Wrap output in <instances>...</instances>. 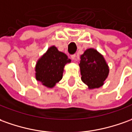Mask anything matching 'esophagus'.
Masks as SVG:
<instances>
[{"label":"esophagus","instance_id":"obj_1","mask_svg":"<svg viewBox=\"0 0 132 132\" xmlns=\"http://www.w3.org/2000/svg\"><path fill=\"white\" fill-rule=\"evenodd\" d=\"M70 57H71V59L72 60H75V57H76V55H75V54H71L70 55Z\"/></svg>","mask_w":132,"mask_h":132}]
</instances>
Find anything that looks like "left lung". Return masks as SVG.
Segmentation results:
<instances>
[{"label":"left lung","mask_w":132,"mask_h":132,"mask_svg":"<svg viewBox=\"0 0 132 132\" xmlns=\"http://www.w3.org/2000/svg\"><path fill=\"white\" fill-rule=\"evenodd\" d=\"M81 80L88 88H98L104 83L109 72V66L103 55L94 49L85 51L79 64Z\"/></svg>","instance_id":"8db88e82"}]
</instances>
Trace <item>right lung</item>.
Segmentation results:
<instances>
[{
  "instance_id": "add662e5",
  "label": "right lung",
  "mask_w": 132,
  "mask_h": 132,
  "mask_svg": "<svg viewBox=\"0 0 132 132\" xmlns=\"http://www.w3.org/2000/svg\"><path fill=\"white\" fill-rule=\"evenodd\" d=\"M70 62L68 56L57 47H50L37 62L36 79L47 88H53L62 78L64 65Z\"/></svg>"
}]
</instances>
